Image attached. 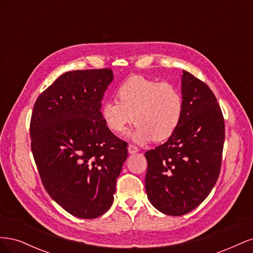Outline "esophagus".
<instances>
[{
  "instance_id": "1",
  "label": "esophagus",
  "mask_w": 253,
  "mask_h": 253,
  "mask_svg": "<svg viewBox=\"0 0 253 253\" xmlns=\"http://www.w3.org/2000/svg\"><path fill=\"white\" fill-rule=\"evenodd\" d=\"M127 151H128L129 154H135V153H137V152L139 151V149L137 148V147H135V145H133V144H128Z\"/></svg>"
}]
</instances>
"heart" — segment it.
Segmentation results:
<instances>
[{
    "label": "heart",
    "mask_w": 253,
    "mask_h": 253,
    "mask_svg": "<svg viewBox=\"0 0 253 253\" xmlns=\"http://www.w3.org/2000/svg\"><path fill=\"white\" fill-rule=\"evenodd\" d=\"M117 100H104L101 118L110 131L121 134L135 122L128 133L134 142L143 144L151 139L164 141L177 131L185 104L180 91L170 83L133 76L121 84Z\"/></svg>",
    "instance_id": "1"
}]
</instances>
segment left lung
<instances>
[{
	"instance_id": "obj_1",
	"label": "left lung",
	"mask_w": 253,
	"mask_h": 253,
	"mask_svg": "<svg viewBox=\"0 0 253 253\" xmlns=\"http://www.w3.org/2000/svg\"><path fill=\"white\" fill-rule=\"evenodd\" d=\"M183 117L173 136L145 152V191L150 203L168 215L187 214L202 204L218 178L225 122L209 86L182 71Z\"/></svg>"
}]
</instances>
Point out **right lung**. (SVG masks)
I'll list each match as a JSON object with an SVG mask.
<instances>
[{
  "label": "right lung",
  "instance_id": "1",
  "mask_svg": "<svg viewBox=\"0 0 253 253\" xmlns=\"http://www.w3.org/2000/svg\"><path fill=\"white\" fill-rule=\"evenodd\" d=\"M111 70L67 72L37 99L32 151L42 183L58 205L79 218H96L114 202L127 144L106 127L101 101Z\"/></svg>",
  "mask_w": 253,
  "mask_h": 253
}]
</instances>
